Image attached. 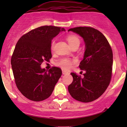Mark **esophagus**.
Listing matches in <instances>:
<instances>
[{
    "instance_id": "obj_1",
    "label": "esophagus",
    "mask_w": 127,
    "mask_h": 127,
    "mask_svg": "<svg viewBox=\"0 0 127 127\" xmlns=\"http://www.w3.org/2000/svg\"><path fill=\"white\" fill-rule=\"evenodd\" d=\"M62 72H63V74H64V75H65V74H69V72L67 71H65V70H62Z\"/></svg>"
}]
</instances>
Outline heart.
<instances>
[{
	"mask_svg": "<svg viewBox=\"0 0 127 127\" xmlns=\"http://www.w3.org/2000/svg\"><path fill=\"white\" fill-rule=\"evenodd\" d=\"M67 40L71 47L75 44H80V39L75 35H69L67 37ZM54 45L55 42L53 41L51 44V49L52 50L53 49ZM74 62H75V60H72L68 58H63L60 60L58 65L64 69H68L71 67L72 64Z\"/></svg>",
	"mask_w": 127,
	"mask_h": 127,
	"instance_id": "heart-1",
	"label": "heart"
}]
</instances>
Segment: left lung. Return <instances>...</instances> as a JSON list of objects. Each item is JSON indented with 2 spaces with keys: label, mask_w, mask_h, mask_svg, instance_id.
Here are the masks:
<instances>
[{
  "label": "left lung",
  "mask_w": 127,
  "mask_h": 127,
  "mask_svg": "<svg viewBox=\"0 0 127 127\" xmlns=\"http://www.w3.org/2000/svg\"><path fill=\"white\" fill-rule=\"evenodd\" d=\"M68 31L79 34L85 45L79 67L85 72L82 78L72 72L73 81L68 91L74 99L88 103L98 99L107 89L112 75L113 54L104 35L91 27H77Z\"/></svg>",
  "instance_id": "1"
}]
</instances>
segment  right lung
I'll list each match as a JSON object with an SVG mask.
<instances>
[{
	"label": "right lung",
	"instance_id": "right-lung-1",
	"mask_svg": "<svg viewBox=\"0 0 127 127\" xmlns=\"http://www.w3.org/2000/svg\"><path fill=\"white\" fill-rule=\"evenodd\" d=\"M61 31L65 29L53 26L39 27L23 35L15 46L11 59L15 81L20 92L30 100L48 98L61 76L59 67L46 71L40 66L52 58V40Z\"/></svg>",
	"mask_w": 127,
	"mask_h": 127
}]
</instances>
